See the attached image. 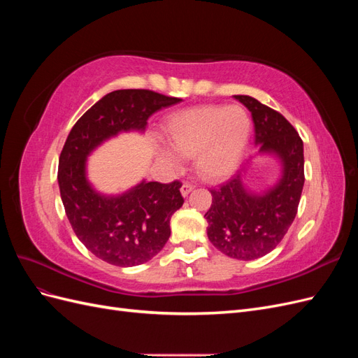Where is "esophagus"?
Masks as SVG:
<instances>
[{
	"label": "esophagus",
	"instance_id": "34e87169",
	"mask_svg": "<svg viewBox=\"0 0 358 358\" xmlns=\"http://www.w3.org/2000/svg\"><path fill=\"white\" fill-rule=\"evenodd\" d=\"M192 189H194V185H191V183L185 182V183H183V185L180 187V194H182L183 197H187L188 194H189Z\"/></svg>",
	"mask_w": 358,
	"mask_h": 358
}]
</instances>
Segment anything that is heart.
I'll list each match as a JSON object with an SVG mask.
<instances>
[{
    "instance_id": "1",
    "label": "heart",
    "mask_w": 358,
    "mask_h": 358,
    "mask_svg": "<svg viewBox=\"0 0 358 358\" xmlns=\"http://www.w3.org/2000/svg\"><path fill=\"white\" fill-rule=\"evenodd\" d=\"M251 119L243 107L231 104H204L171 117L167 127L166 148L158 149V159L170 171L183 166V158L194 157L199 175L218 182L239 167L246 148Z\"/></svg>"
}]
</instances>
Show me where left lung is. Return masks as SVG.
Instances as JSON below:
<instances>
[{"instance_id": "1", "label": "left lung", "mask_w": 358, "mask_h": 358, "mask_svg": "<svg viewBox=\"0 0 358 358\" xmlns=\"http://www.w3.org/2000/svg\"><path fill=\"white\" fill-rule=\"evenodd\" d=\"M251 112L259 155L279 162L273 187L254 192L246 187L243 167L220 188L210 189L212 204L204 213L212 245L236 259H255L272 252L296 218L305 183V158L299 133L287 119L249 95H234Z\"/></svg>"}]
</instances>
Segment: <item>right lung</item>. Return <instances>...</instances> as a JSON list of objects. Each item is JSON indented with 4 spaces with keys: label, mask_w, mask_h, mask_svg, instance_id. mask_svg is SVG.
Segmentation results:
<instances>
[{
    "label": "right lung",
    "mask_w": 358,
    "mask_h": 358,
    "mask_svg": "<svg viewBox=\"0 0 358 358\" xmlns=\"http://www.w3.org/2000/svg\"><path fill=\"white\" fill-rule=\"evenodd\" d=\"M182 101L148 90L104 95L74 124L59 155L58 183L78 239L103 262L133 267L154 258L170 237L171 215L182 208V183L138 182L122 194L99 192L86 176V161L106 140L145 133L155 112Z\"/></svg>",
    "instance_id": "obj_1"
}]
</instances>
